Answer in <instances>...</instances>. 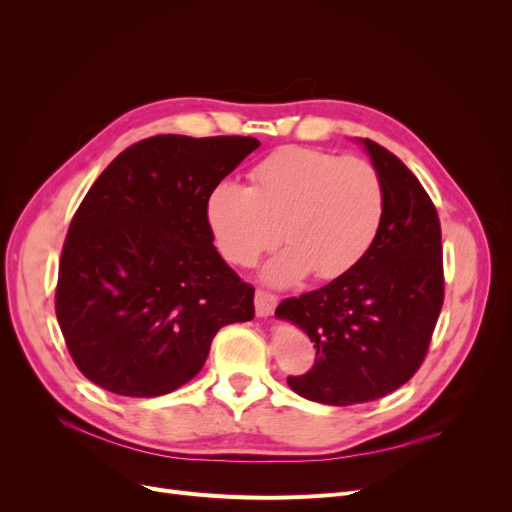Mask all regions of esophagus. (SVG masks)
I'll use <instances>...</instances> for the list:
<instances>
[{"label":"esophagus","instance_id":"1","mask_svg":"<svg viewBox=\"0 0 512 512\" xmlns=\"http://www.w3.org/2000/svg\"><path fill=\"white\" fill-rule=\"evenodd\" d=\"M254 303H256V316L258 318H267L275 312L277 307V297L271 292H265V290H256V297H254Z\"/></svg>","mask_w":512,"mask_h":512}]
</instances>
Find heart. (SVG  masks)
<instances>
[{
  "mask_svg": "<svg viewBox=\"0 0 512 512\" xmlns=\"http://www.w3.org/2000/svg\"><path fill=\"white\" fill-rule=\"evenodd\" d=\"M250 181V188L215 183L205 220L218 252L237 267L254 265L282 237L288 247L262 269L273 286L297 284L309 271L335 280L359 265L378 237L384 185L365 160L286 147L262 160Z\"/></svg>",
  "mask_w": 512,
  "mask_h": 512,
  "instance_id": "obj_1",
  "label": "heart"
}]
</instances>
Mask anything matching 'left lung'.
Returning a JSON list of instances; mask_svg holds the SVG:
<instances>
[{"label":"left lung","instance_id":"left-lung-1","mask_svg":"<svg viewBox=\"0 0 512 512\" xmlns=\"http://www.w3.org/2000/svg\"><path fill=\"white\" fill-rule=\"evenodd\" d=\"M384 185V218L365 258L314 292L286 299L275 316L316 344V363L290 389L327 406L374 401L421 367L444 301L436 207L408 166L356 138Z\"/></svg>","mask_w":512,"mask_h":512}]
</instances>
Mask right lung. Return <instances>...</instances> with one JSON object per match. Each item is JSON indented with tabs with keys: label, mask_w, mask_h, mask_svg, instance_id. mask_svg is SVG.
<instances>
[{
	"label": "right lung",
	"mask_w": 512,
	"mask_h": 512,
	"mask_svg": "<svg viewBox=\"0 0 512 512\" xmlns=\"http://www.w3.org/2000/svg\"><path fill=\"white\" fill-rule=\"evenodd\" d=\"M258 147L250 136H151L91 185L55 294L87 380L115 395H166L203 369L215 333L254 318V288L215 250L205 200Z\"/></svg>",
	"instance_id": "right-lung-1"
}]
</instances>
